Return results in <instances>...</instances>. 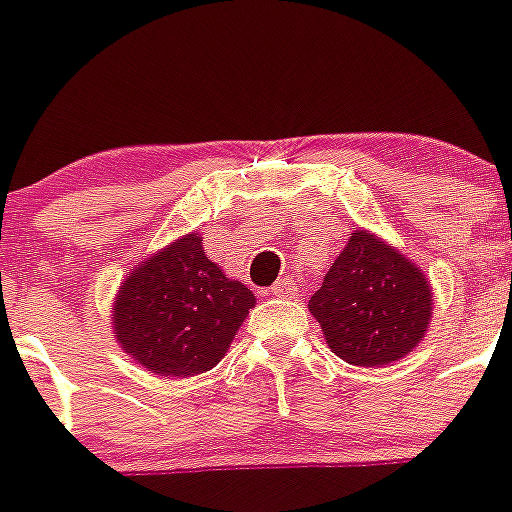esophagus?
<instances>
[{"label": "esophagus", "instance_id": "1", "mask_svg": "<svg viewBox=\"0 0 512 512\" xmlns=\"http://www.w3.org/2000/svg\"><path fill=\"white\" fill-rule=\"evenodd\" d=\"M270 289H272V294H275V297H292V292H294L292 280H277Z\"/></svg>", "mask_w": 512, "mask_h": 512}]
</instances>
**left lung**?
Listing matches in <instances>:
<instances>
[{
    "instance_id": "8db88e82",
    "label": "left lung",
    "mask_w": 512,
    "mask_h": 512,
    "mask_svg": "<svg viewBox=\"0 0 512 512\" xmlns=\"http://www.w3.org/2000/svg\"><path fill=\"white\" fill-rule=\"evenodd\" d=\"M431 304V287L414 262L369 232L354 230L309 299V312L339 359L384 366L421 342Z\"/></svg>"
}]
</instances>
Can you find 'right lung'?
I'll list each match as a JSON object with an SVG mask.
<instances>
[{"label": "right lung", "instance_id": "1", "mask_svg": "<svg viewBox=\"0 0 512 512\" xmlns=\"http://www.w3.org/2000/svg\"><path fill=\"white\" fill-rule=\"evenodd\" d=\"M255 294L227 280L185 235L131 272L116 299V339L160 376H195L223 359Z\"/></svg>", "mask_w": 512, "mask_h": 512}]
</instances>
